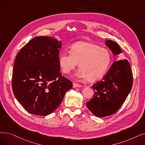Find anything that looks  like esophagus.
<instances>
[{
  "mask_svg": "<svg viewBox=\"0 0 145 145\" xmlns=\"http://www.w3.org/2000/svg\"><path fill=\"white\" fill-rule=\"evenodd\" d=\"M82 85L78 84H76V83H73V88H79V87H81Z\"/></svg>",
  "mask_w": 145,
  "mask_h": 145,
  "instance_id": "34e87169",
  "label": "esophagus"
}]
</instances>
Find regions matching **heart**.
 <instances>
[{
	"label": "heart",
	"instance_id": "heart-1",
	"mask_svg": "<svg viewBox=\"0 0 145 145\" xmlns=\"http://www.w3.org/2000/svg\"><path fill=\"white\" fill-rule=\"evenodd\" d=\"M111 61L108 50L85 41L73 44L70 52H62L59 57V64L64 73L70 74L79 63L80 69L76 76L89 80L101 78L107 71Z\"/></svg>",
	"mask_w": 145,
	"mask_h": 145
}]
</instances>
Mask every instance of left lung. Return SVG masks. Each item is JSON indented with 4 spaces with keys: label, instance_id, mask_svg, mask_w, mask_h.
<instances>
[{
    "label": "left lung",
    "instance_id": "8db88e82",
    "mask_svg": "<svg viewBox=\"0 0 145 145\" xmlns=\"http://www.w3.org/2000/svg\"><path fill=\"white\" fill-rule=\"evenodd\" d=\"M105 44L115 56L122 53L116 42L107 40ZM133 85V73L127 60L114 62L101 80L93 85V97L86 106L93 115L103 117L114 114L126 99Z\"/></svg>",
    "mask_w": 145,
    "mask_h": 145
}]
</instances>
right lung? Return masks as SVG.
<instances>
[{
    "label": "right lung",
    "instance_id": "add662e5",
    "mask_svg": "<svg viewBox=\"0 0 145 145\" xmlns=\"http://www.w3.org/2000/svg\"><path fill=\"white\" fill-rule=\"evenodd\" d=\"M61 42L52 37H37L18 53L12 86L15 98L32 114L47 116L57 108L72 82L60 72Z\"/></svg>",
    "mask_w": 145,
    "mask_h": 145
}]
</instances>
